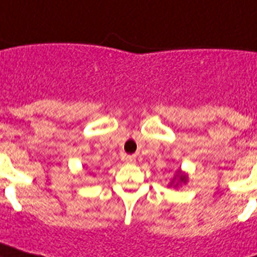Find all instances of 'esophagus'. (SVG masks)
Listing matches in <instances>:
<instances>
[{
    "label": "esophagus",
    "mask_w": 257,
    "mask_h": 257,
    "mask_svg": "<svg viewBox=\"0 0 257 257\" xmlns=\"http://www.w3.org/2000/svg\"><path fill=\"white\" fill-rule=\"evenodd\" d=\"M124 159H125V162H126V163H135L136 155H126Z\"/></svg>",
    "instance_id": "1"
}]
</instances>
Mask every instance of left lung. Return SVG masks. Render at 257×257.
<instances>
[{"label":"left lung","instance_id":"1","mask_svg":"<svg viewBox=\"0 0 257 257\" xmlns=\"http://www.w3.org/2000/svg\"><path fill=\"white\" fill-rule=\"evenodd\" d=\"M180 180H182V182H185V175H180Z\"/></svg>","mask_w":257,"mask_h":257}]
</instances>
